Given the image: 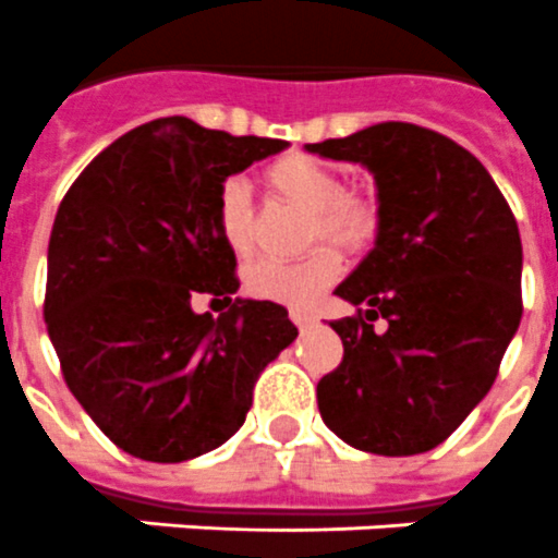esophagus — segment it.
Wrapping results in <instances>:
<instances>
[{
  "label": "esophagus",
  "mask_w": 558,
  "mask_h": 558,
  "mask_svg": "<svg viewBox=\"0 0 558 558\" xmlns=\"http://www.w3.org/2000/svg\"><path fill=\"white\" fill-rule=\"evenodd\" d=\"M292 323L298 326V329H308V326L315 323V317L306 315V312H301V308H292Z\"/></svg>",
  "instance_id": "1"
}]
</instances>
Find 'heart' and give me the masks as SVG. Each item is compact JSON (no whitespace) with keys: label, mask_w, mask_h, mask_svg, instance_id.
<instances>
[{"label":"heart","mask_w":558,"mask_h":558,"mask_svg":"<svg viewBox=\"0 0 558 558\" xmlns=\"http://www.w3.org/2000/svg\"><path fill=\"white\" fill-rule=\"evenodd\" d=\"M266 181L280 198L312 213L308 241L335 243L345 252L372 246L380 229L377 204L366 195L345 192L343 178L331 167L303 153L278 158L269 163ZM215 221L223 243L238 257L252 250V198L243 178H227L215 201ZM340 275V257L331 246H315L298 260H255L243 271V287L260 301L312 306L323 289H329Z\"/></svg>","instance_id":"b5f03b06"}]
</instances>
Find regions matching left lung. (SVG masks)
Masks as SVG:
<instances>
[{
  "label": "left lung",
  "mask_w": 558,
  "mask_h": 558,
  "mask_svg": "<svg viewBox=\"0 0 558 558\" xmlns=\"http://www.w3.org/2000/svg\"><path fill=\"white\" fill-rule=\"evenodd\" d=\"M306 149L363 163L380 213L374 250L335 289L357 315L331 323L343 363L317 383L323 423L360 451H430L488 395L522 320L517 218L488 170L434 130L386 121Z\"/></svg>",
  "instance_id": "left-lung-1"
}]
</instances>
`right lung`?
I'll return each instance as SVG.
<instances>
[{
  "label": "right lung",
  "mask_w": 558,
  "mask_h": 558,
  "mask_svg": "<svg viewBox=\"0 0 558 558\" xmlns=\"http://www.w3.org/2000/svg\"><path fill=\"white\" fill-rule=\"evenodd\" d=\"M287 147L170 116L116 138L64 195L45 323L64 383L121 451L184 462L223 446L298 337L283 306L232 298L235 252L215 221L223 181ZM195 293L230 308L198 316Z\"/></svg>",
  "instance_id": "1"
}]
</instances>
